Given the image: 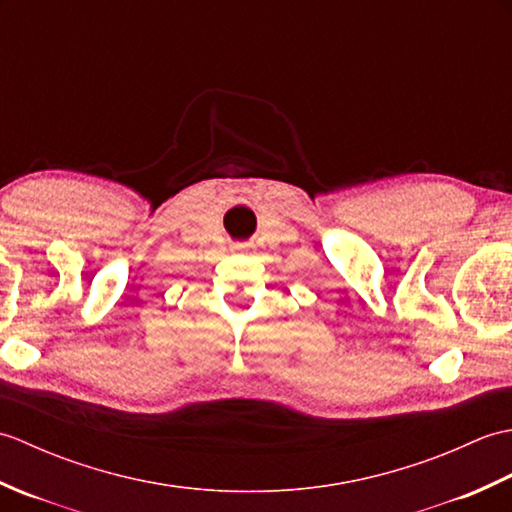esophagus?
I'll return each instance as SVG.
<instances>
[{"label":"esophagus","instance_id":"esophagus-1","mask_svg":"<svg viewBox=\"0 0 512 512\" xmlns=\"http://www.w3.org/2000/svg\"><path fill=\"white\" fill-rule=\"evenodd\" d=\"M235 248H237V250H244L246 246H242V244H239V246H235Z\"/></svg>","mask_w":512,"mask_h":512}]
</instances>
